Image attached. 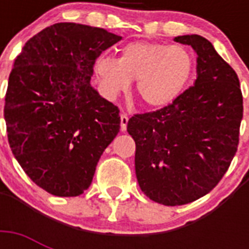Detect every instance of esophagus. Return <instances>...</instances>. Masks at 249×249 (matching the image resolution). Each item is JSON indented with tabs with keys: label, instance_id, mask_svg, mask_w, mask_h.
<instances>
[{
	"label": "esophagus",
	"instance_id": "34e87169",
	"mask_svg": "<svg viewBox=\"0 0 249 249\" xmlns=\"http://www.w3.org/2000/svg\"><path fill=\"white\" fill-rule=\"evenodd\" d=\"M128 120L129 117L126 113H121L120 115V128H121V132H125L126 130V125H128Z\"/></svg>",
	"mask_w": 249,
	"mask_h": 249
}]
</instances>
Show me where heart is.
<instances>
[{
	"mask_svg": "<svg viewBox=\"0 0 249 249\" xmlns=\"http://www.w3.org/2000/svg\"><path fill=\"white\" fill-rule=\"evenodd\" d=\"M194 70L190 50L179 45L151 41L125 44L120 58L99 56L95 72L108 93L126 90L136 80V91L148 107H165L173 103L189 84Z\"/></svg>",
	"mask_w": 249,
	"mask_h": 249,
	"instance_id": "b5f03b06",
	"label": "heart"
}]
</instances>
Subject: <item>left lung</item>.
Segmentation results:
<instances>
[{
  "label": "left lung",
  "mask_w": 249,
  "mask_h": 249,
  "mask_svg": "<svg viewBox=\"0 0 249 249\" xmlns=\"http://www.w3.org/2000/svg\"><path fill=\"white\" fill-rule=\"evenodd\" d=\"M196 53V80L164 108L134 115L136 176L142 193L164 205H182L220 182L239 143L243 97L235 71L199 35L174 37Z\"/></svg>",
  "instance_id": "left-lung-1"
}]
</instances>
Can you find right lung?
Returning a JSON list of instances; mask_svg holds the SVG:
<instances>
[{"instance_id":"right-lung-1","label":"right lung","mask_w":249,"mask_h":249,"mask_svg":"<svg viewBox=\"0 0 249 249\" xmlns=\"http://www.w3.org/2000/svg\"><path fill=\"white\" fill-rule=\"evenodd\" d=\"M123 37L103 28L56 23L29 38L14 62L5 97L15 159L41 189L79 196L120 130L119 108L90 79L102 52Z\"/></svg>"}]
</instances>
